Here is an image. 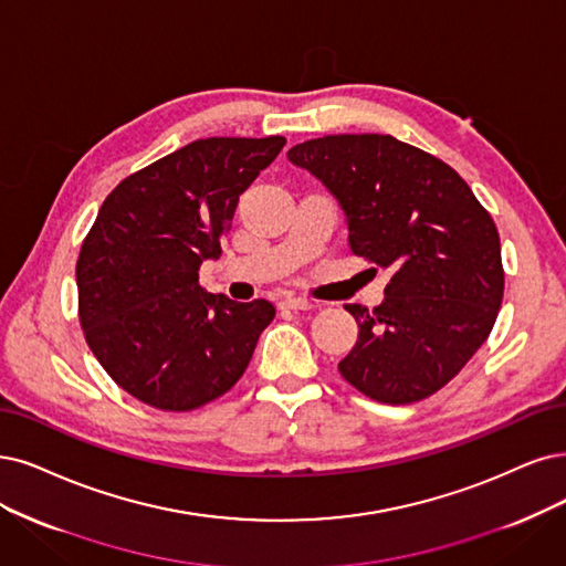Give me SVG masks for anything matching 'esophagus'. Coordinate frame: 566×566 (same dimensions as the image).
Segmentation results:
<instances>
[{"label":"esophagus","instance_id":"esophagus-1","mask_svg":"<svg viewBox=\"0 0 566 566\" xmlns=\"http://www.w3.org/2000/svg\"><path fill=\"white\" fill-rule=\"evenodd\" d=\"M282 307H289V310H312L317 307L315 301H307V298H301V296H289L282 301Z\"/></svg>","mask_w":566,"mask_h":566}]
</instances>
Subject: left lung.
<instances>
[{"label": "left lung", "mask_w": 566, "mask_h": 566, "mask_svg": "<svg viewBox=\"0 0 566 566\" xmlns=\"http://www.w3.org/2000/svg\"><path fill=\"white\" fill-rule=\"evenodd\" d=\"M286 158L338 200L354 254L391 272L378 307L345 305L359 338L340 375L380 403L427 399L488 340L504 298L492 217L450 165L391 135H328Z\"/></svg>", "instance_id": "obj_1"}]
</instances>
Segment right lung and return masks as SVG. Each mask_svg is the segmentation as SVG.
Returning a JSON list of instances; mask_svg holds the SVG:
<instances>
[{
  "label": "right lung",
  "instance_id": "right-lung-1",
  "mask_svg": "<svg viewBox=\"0 0 566 566\" xmlns=\"http://www.w3.org/2000/svg\"><path fill=\"white\" fill-rule=\"evenodd\" d=\"M284 137H209L123 179L102 202L76 263L78 319L112 380L160 410H193L233 387L275 317L198 284L240 196Z\"/></svg>",
  "mask_w": 566,
  "mask_h": 566
}]
</instances>
